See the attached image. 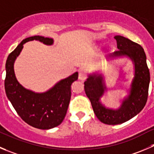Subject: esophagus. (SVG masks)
<instances>
[{"instance_id":"obj_1","label":"esophagus","mask_w":154,"mask_h":154,"mask_svg":"<svg viewBox=\"0 0 154 154\" xmlns=\"http://www.w3.org/2000/svg\"><path fill=\"white\" fill-rule=\"evenodd\" d=\"M79 79L81 81H85V80L87 79V75H86L85 72L82 71H80L79 72Z\"/></svg>"}]
</instances>
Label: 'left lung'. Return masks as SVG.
Masks as SVG:
<instances>
[{
    "instance_id": "1",
    "label": "left lung",
    "mask_w": 154,
    "mask_h": 154,
    "mask_svg": "<svg viewBox=\"0 0 154 154\" xmlns=\"http://www.w3.org/2000/svg\"><path fill=\"white\" fill-rule=\"evenodd\" d=\"M114 38L116 40L119 50L112 54V56L128 55L134 63L135 74L128 97L117 110L106 109L99 101L104 92L102 77L89 76L84 82L85 91L91 103L95 115L100 122L107 125L123 123L138 114L147 103L150 84V71L143 48L122 36L116 35Z\"/></svg>"
}]
</instances>
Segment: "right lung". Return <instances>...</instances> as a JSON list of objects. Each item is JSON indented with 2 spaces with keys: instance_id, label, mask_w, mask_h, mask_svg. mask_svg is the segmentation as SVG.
<instances>
[{
  "instance_id": "add662e5",
  "label": "right lung",
  "mask_w": 154,
  "mask_h": 154,
  "mask_svg": "<svg viewBox=\"0 0 154 154\" xmlns=\"http://www.w3.org/2000/svg\"><path fill=\"white\" fill-rule=\"evenodd\" d=\"M33 40L48 45L53 44L52 38L38 35L24 39L7 57L4 87L7 97L24 122L39 129H50L60 125L63 121L71 98V85L78 79L79 75L75 72L61 80L45 93L36 94L25 89L16 79L14 63L23 45Z\"/></svg>"
}]
</instances>
